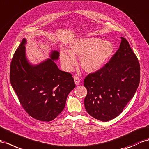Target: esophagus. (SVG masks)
<instances>
[{"mask_svg": "<svg viewBox=\"0 0 149 149\" xmlns=\"http://www.w3.org/2000/svg\"><path fill=\"white\" fill-rule=\"evenodd\" d=\"M74 81H75V83L76 85H79L80 82H81V80H80V79L78 77H77V76H74Z\"/></svg>", "mask_w": 149, "mask_h": 149, "instance_id": "esophagus-1", "label": "esophagus"}]
</instances>
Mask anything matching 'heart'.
Wrapping results in <instances>:
<instances>
[{"mask_svg":"<svg viewBox=\"0 0 149 149\" xmlns=\"http://www.w3.org/2000/svg\"><path fill=\"white\" fill-rule=\"evenodd\" d=\"M114 50V46L109 41H104L98 38H83L73 42L68 52H61L60 60L64 69L70 71L77 64L75 57L81 58L83 70L91 73L103 67L113 55Z\"/></svg>","mask_w":149,"mask_h":149,"instance_id":"heart-1","label":"heart"}]
</instances>
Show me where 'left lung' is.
<instances>
[{
	"label": "left lung",
	"mask_w": 149,
	"mask_h": 149,
	"mask_svg": "<svg viewBox=\"0 0 149 149\" xmlns=\"http://www.w3.org/2000/svg\"><path fill=\"white\" fill-rule=\"evenodd\" d=\"M120 48L109 62L89 74L84 85L87 90L84 99L87 112L102 121L120 114L138 88L140 68L138 58L127 40L121 37Z\"/></svg>",
	"instance_id": "obj_1"
}]
</instances>
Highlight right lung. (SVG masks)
Masks as SVG:
<instances>
[{"mask_svg": "<svg viewBox=\"0 0 149 149\" xmlns=\"http://www.w3.org/2000/svg\"><path fill=\"white\" fill-rule=\"evenodd\" d=\"M26 40L22 39L13 55L10 82L22 108L29 115L50 121L62 112L68 94L75 87L72 74L60 70L53 60L59 57L52 51L50 58L33 65L26 56Z\"/></svg>", "mask_w": 149, "mask_h": 149, "instance_id": "add662e5", "label": "right lung"}]
</instances>
